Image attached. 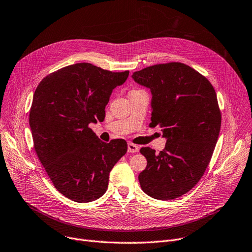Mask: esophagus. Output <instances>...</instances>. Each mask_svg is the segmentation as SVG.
Instances as JSON below:
<instances>
[{
	"mask_svg": "<svg viewBox=\"0 0 252 252\" xmlns=\"http://www.w3.org/2000/svg\"><path fill=\"white\" fill-rule=\"evenodd\" d=\"M139 151V147L132 144V143H129L128 144V152L129 153H137Z\"/></svg>",
	"mask_w": 252,
	"mask_h": 252,
	"instance_id": "obj_1",
	"label": "esophagus"
}]
</instances>
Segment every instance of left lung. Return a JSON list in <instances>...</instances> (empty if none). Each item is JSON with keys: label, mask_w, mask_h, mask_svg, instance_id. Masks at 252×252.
Instances as JSON below:
<instances>
[{"label": "left lung", "mask_w": 252, "mask_h": 252, "mask_svg": "<svg viewBox=\"0 0 252 252\" xmlns=\"http://www.w3.org/2000/svg\"><path fill=\"white\" fill-rule=\"evenodd\" d=\"M152 94L151 127L160 126L163 151L142 148L147 167L138 175L149 196L168 200L192 189L210 162L217 143L221 114L209 80L182 63L158 64L132 74Z\"/></svg>", "instance_id": "obj_1"}]
</instances>
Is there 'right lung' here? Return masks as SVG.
I'll return each mask as SVG.
<instances>
[{"instance_id": "1", "label": "right lung", "mask_w": 252, "mask_h": 252, "mask_svg": "<svg viewBox=\"0 0 252 252\" xmlns=\"http://www.w3.org/2000/svg\"><path fill=\"white\" fill-rule=\"evenodd\" d=\"M128 75L77 63L48 74L34 93L29 122L35 151L56 189L73 202L101 197L127 152L124 139L104 143L89 124L102 122L113 90Z\"/></svg>"}]
</instances>
